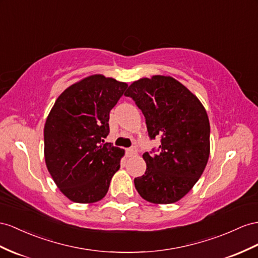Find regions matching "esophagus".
<instances>
[{"mask_svg": "<svg viewBox=\"0 0 258 258\" xmlns=\"http://www.w3.org/2000/svg\"><path fill=\"white\" fill-rule=\"evenodd\" d=\"M136 154H137V149L135 147H131V148L127 149V156L128 157H132V156H134Z\"/></svg>", "mask_w": 258, "mask_h": 258, "instance_id": "esophagus-1", "label": "esophagus"}]
</instances>
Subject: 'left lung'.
Returning <instances> with one entry per match:
<instances>
[{
	"instance_id": "1",
	"label": "left lung",
	"mask_w": 258,
	"mask_h": 258,
	"mask_svg": "<svg viewBox=\"0 0 258 258\" xmlns=\"http://www.w3.org/2000/svg\"><path fill=\"white\" fill-rule=\"evenodd\" d=\"M125 96L146 118L150 138L159 135V154L145 153L146 172L135 177L144 200L163 205L185 196L203 174L210 154V125L203 103L171 76L144 77L130 85Z\"/></svg>"
}]
</instances>
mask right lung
<instances>
[{
	"label": "right lung",
	"instance_id": "right-lung-1",
	"mask_svg": "<svg viewBox=\"0 0 258 258\" xmlns=\"http://www.w3.org/2000/svg\"><path fill=\"white\" fill-rule=\"evenodd\" d=\"M127 84L95 74L57 97L44 124V160L58 189L79 204L99 202L125 151L104 143L109 114Z\"/></svg>",
	"mask_w": 258,
	"mask_h": 258
}]
</instances>
